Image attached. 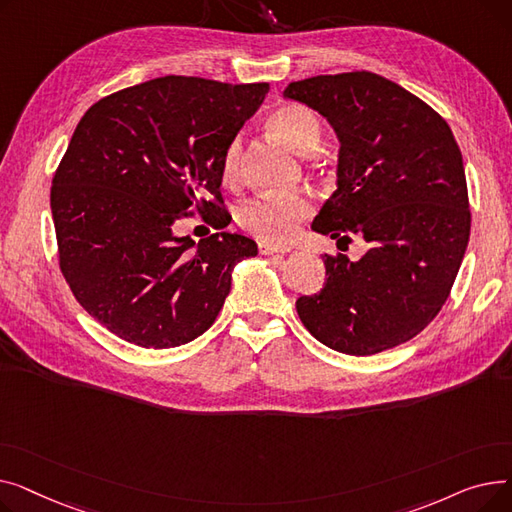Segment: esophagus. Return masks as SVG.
<instances>
[{
    "label": "esophagus",
    "instance_id": "obj_1",
    "mask_svg": "<svg viewBox=\"0 0 512 512\" xmlns=\"http://www.w3.org/2000/svg\"><path fill=\"white\" fill-rule=\"evenodd\" d=\"M288 247H278L272 245V242H259V253L261 255H274V253H288Z\"/></svg>",
    "mask_w": 512,
    "mask_h": 512
}]
</instances>
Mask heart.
Listing matches in <instances>:
<instances>
[{
    "mask_svg": "<svg viewBox=\"0 0 512 512\" xmlns=\"http://www.w3.org/2000/svg\"><path fill=\"white\" fill-rule=\"evenodd\" d=\"M270 128L280 141L297 151H311L319 139V120L301 103H286L270 116ZM240 139H232L222 155V176L232 182L238 176ZM313 211L311 199L303 193L259 195L236 209V222L242 230L265 242H286L297 236L301 224Z\"/></svg>",
    "mask_w": 512,
    "mask_h": 512,
    "instance_id": "obj_1",
    "label": "heart"
}]
</instances>
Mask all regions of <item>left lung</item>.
<instances>
[{"label":"left lung","instance_id":"obj_1","mask_svg":"<svg viewBox=\"0 0 512 512\" xmlns=\"http://www.w3.org/2000/svg\"><path fill=\"white\" fill-rule=\"evenodd\" d=\"M284 97L340 141L336 191L311 228L369 245L359 261L324 255L326 286L297 301L299 317L332 351H388L440 313L459 274L471 232L461 149L438 112L380 74H319Z\"/></svg>","mask_w":512,"mask_h":512}]
</instances>
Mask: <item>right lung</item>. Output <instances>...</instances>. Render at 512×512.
<instances>
[{
	"label": "right lung",
	"instance_id": "add662e5",
	"mask_svg": "<svg viewBox=\"0 0 512 512\" xmlns=\"http://www.w3.org/2000/svg\"><path fill=\"white\" fill-rule=\"evenodd\" d=\"M270 85L161 76L93 103L51 182L60 270L83 309L118 338L172 348L218 317L255 240L174 226L197 209L226 228L222 155Z\"/></svg>",
	"mask_w": 512,
	"mask_h": 512
}]
</instances>
